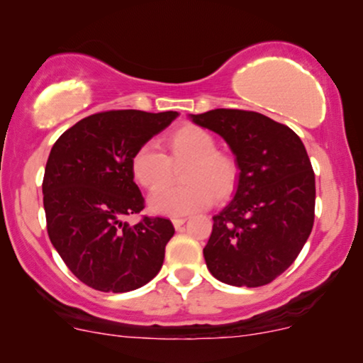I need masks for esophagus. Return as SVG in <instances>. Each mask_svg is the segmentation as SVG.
Here are the masks:
<instances>
[{"label":"esophagus","instance_id":"esophagus-1","mask_svg":"<svg viewBox=\"0 0 363 363\" xmlns=\"http://www.w3.org/2000/svg\"><path fill=\"white\" fill-rule=\"evenodd\" d=\"M184 223H186V218H174V220H172V225H174V228H176V230L181 228V226Z\"/></svg>","mask_w":363,"mask_h":363}]
</instances>
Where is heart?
<instances>
[{
	"label": "heart",
	"mask_w": 363,
	"mask_h": 363,
	"mask_svg": "<svg viewBox=\"0 0 363 363\" xmlns=\"http://www.w3.org/2000/svg\"><path fill=\"white\" fill-rule=\"evenodd\" d=\"M167 154L152 145H142L132 155L133 179L145 191L155 193L172 180L173 167L179 171L181 185L159 191L148 199L152 213L181 216L226 201L238 184V164L225 152L216 150V138L198 125H182L164 140Z\"/></svg>",
	"instance_id": "1"
}]
</instances>
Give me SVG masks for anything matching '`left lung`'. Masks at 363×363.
Returning a JSON list of instances; mask_svg holds the SVG:
<instances>
[{
  "label": "left lung",
  "instance_id": "left-lung-1",
  "mask_svg": "<svg viewBox=\"0 0 363 363\" xmlns=\"http://www.w3.org/2000/svg\"><path fill=\"white\" fill-rule=\"evenodd\" d=\"M225 138L238 164L233 199L213 216L204 260L218 281L259 287L286 270L313 230L314 172L289 126L243 110L191 115Z\"/></svg>",
  "mask_w": 363,
  "mask_h": 363
}]
</instances>
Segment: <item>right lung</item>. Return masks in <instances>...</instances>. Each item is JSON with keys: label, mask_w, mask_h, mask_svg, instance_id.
I'll use <instances>...</instances> for the list:
<instances>
[{"label": "right lung", "mask_w": 363, "mask_h": 363, "mask_svg": "<svg viewBox=\"0 0 363 363\" xmlns=\"http://www.w3.org/2000/svg\"><path fill=\"white\" fill-rule=\"evenodd\" d=\"M179 116L177 111L116 110L82 118L57 138L43 176L47 231L69 270L103 292H128L150 282L164 264L174 226L145 216L132 155Z\"/></svg>", "instance_id": "right-lung-1"}]
</instances>
